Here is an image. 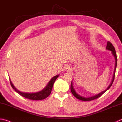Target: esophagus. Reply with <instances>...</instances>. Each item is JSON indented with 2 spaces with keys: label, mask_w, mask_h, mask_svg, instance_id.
<instances>
[{
  "label": "esophagus",
  "mask_w": 122,
  "mask_h": 122,
  "mask_svg": "<svg viewBox=\"0 0 122 122\" xmlns=\"http://www.w3.org/2000/svg\"><path fill=\"white\" fill-rule=\"evenodd\" d=\"M70 69H71V66H69V65H66V70H70Z\"/></svg>",
  "instance_id": "34e87169"
}]
</instances>
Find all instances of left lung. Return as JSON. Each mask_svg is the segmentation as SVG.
Masks as SVG:
<instances>
[{
  "label": "left lung",
  "mask_w": 122,
  "mask_h": 122,
  "mask_svg": "<svg viewBox=\"0 0 122 122\" xmlns=\"http://www.w3.org/2000/svg\"><path fill=\"white\" fill-rule=\"evenodd\" d=\"M106 49L107 50H108V51H111L112 54L113 55L114 59H115V68H114V73H113V78L112 79V81L111 82V83L109 84L107 88L106 89H105L104 91H102V92H99V94H95L94 95H92V96H90L89 97H85L83 96L82 95H80L79 94H78V92L76 91V90L75 88H74L73 87V81H72V82L71 83V86H70V89L71 91L72 92V94L73 95V96L77 98L78 99L81 100V101H92V100L95 99L96 98H98L100 96L104 94V92H105L107 90L109 89V88L111 87V86L113 84V83L114 82V78H115V70H116V66H117V56H116V53L115 52V50L114 47L113 46V45H112V43H111L109 42H107V45H106Z\"/></svg>",
  "instance_id": "obj_1"
}]
</instances>
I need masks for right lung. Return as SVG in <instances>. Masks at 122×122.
Masks as SVG:
<instances>
[{"label": "right lung", "mask_w": 122, "mask_h": 122, "mask_svg": "<svg viewBox=\"0 0 122 122\" xmlns=\"http://www.w3.org/2000/svg\"><path fill=\"white\" fill-rule=\"evenodd\" d=\"M59 76V74L56 76H54L51 80L49 81V82L47 83V85L45 86L42 90L40 91L36 92H20L15 87L13 83L11 82V81L9 78V80L12 88L15 90V91L23 97L26 98L30 99L31 100H35V101H38V100H42L46 98L50 95L52 91V88L53 86V84L54 81H56L58 77Z\"/></svg>", "instance_id": "right-lung-1"}]
</instances>
